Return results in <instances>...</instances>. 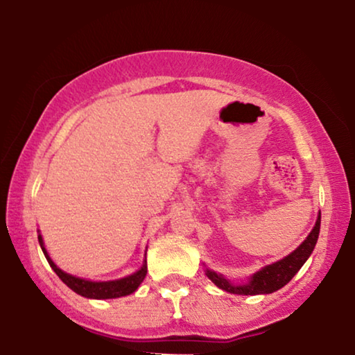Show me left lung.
I'll list each match as a JSON object with an SVG mask.
<instances>
[{
	"label": "left lung",
	"mask_w": 355,
	"mask_h": 355,
	"mask_svg": "<svg viewBox=\"0 0 355 355\" xmlns=\"http://www.w3.org/2000/svg\"><path fill=\"white\" fill-rule=\"evenodd\" d=\"M320 221H322V216L318 215V220L315 223L312 232H310L307 239H305L293 254H289L286 259L276 261L273 265H268L265 266V268H261L260 271H257L247 284L234 286L227 279L223 278L221 275H216L215 271L210 270H207V276L218 286V288L227 291V293L231 294L255 295L275 293V291L281 289L284 284H288L289 281L294 278V275L302 268L305 260H307L310 254L313 252L320 234Z\"/></svg>",
	"instance_id": "8db88e82"
}]
</instances>
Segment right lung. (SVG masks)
I'll return each mask as SVG.
<instances>
[{"label":"right lung","mask_w":355,"mask_h":355,"mask_svg":"<svg viewBox=\"0 0 355 355\" xmlns=\"http://www.w3.org/2000/svg\"><path fill=\"white\" fill-rule=\"evenodd\" d=\"M38 242H40L42 245V250L43 254H45L48 263L53 270H55V273L60 276V279L64 283L66 286H69V288L74 291V293L84 295V297H90V299H116V297H121V295H128V294H132L135 289L139 288L140 283H142L145 275H147V261H145L142 268L139 271H135L134 275L130 276H125L123 279H118V281H103V283H94V281H87V279H80V278H76V276L72 275H67L64 271H61L58 266L53 263L50 257H48L45 247H43V241H42V236H38Z\"/></svg>","instance_id":"obj_1"}]
</instances>
